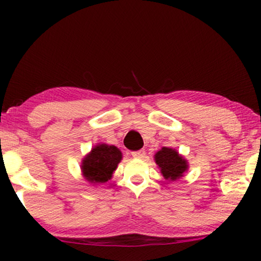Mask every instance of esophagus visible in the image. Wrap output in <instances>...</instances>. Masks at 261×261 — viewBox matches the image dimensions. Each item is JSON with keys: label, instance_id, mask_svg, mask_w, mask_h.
<instances>
[{"label": "esophagus", "instance_id": "esophagus-1", "mask_svg": "<svg viewBox=\"0 0 261 261\" xmlns=\"http://www.w3.org/2000/svg\"><path fill=\"white\" fill-rule=\"evenodd\" d=\"M145 154H146V152L144 151V149H139V151L132 152V156H133V158H144Z\"/></svg>", "mask_w": 261, "mask_h": 261}]
</instances>
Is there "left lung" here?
<instances>
[{
	"label": "left lung",
	"instance_id": "left-lung-1",
	"mask_svg": "<svg viewBox=\"0 0 261 261\" xmlns=\"http://www.w3.org/2000/svg\"><path fill=\"white\" fill-rule=\"evenodd\" d=\"M154 158L156 165L160 167L163 176L167 180H177L188 169L187 160L181 158L178 152L172 148L163 147Z\"/></svg>",
	"mask_w": 261,
	"mask_h": 261
}]
</instances>
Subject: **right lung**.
Listing matches in <instances>:
<instances>
[{
    "instance_id": "obj_1",
    "label": "right lung",
    "mask_w": 261,
    "mask_h": 261,
    "mask_svg": "<svg viewBox=\"0 0 261 261\" xmlns=\"http://www.w3.org/2000/svg\"><path fill=\"white\" fill-rule=\"evenodd\" d=\"M122 154L115 146L97 145L82 164L83 174L90 183H106L112 178Z\"/></svg>"
}]
</instances>
